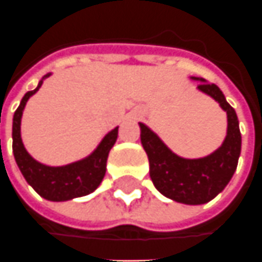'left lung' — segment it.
<instances>
[{"instance_id": "left-lung-1", "label": "left lung", "mask_w": 262, "mask_h": 262, "mask_svg": "<svg viewBox=\"0 0 262 262\" xmlns=\"http://www.w3.org/2000/svg\"><path fill=\"white\" fill-rule=\"evenodd\" d=\"M198 79V78H194ZM198 90L227 111L228 129L223 145L208 157L187 160L176 155L145 124L140 122L141 144L148 155L149 177L162 195L177 203L198 205L211 201L230 183L241 152V133L235 110L215 84L200 79Z\"/></svg>"}]
</instances>
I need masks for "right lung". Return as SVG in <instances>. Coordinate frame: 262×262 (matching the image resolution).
Listing matches in <instances>:
<instances>
[{"label": "right lung", "mask_w": 262, "mask_h": 262, "mask_svg": "<svg viewBox=\"0 0 262 262\" xmlns=\"http://www.w3.org/2000/svg\"><path fill=\"white\" fill-rule=\"evenodd\" d=\"M48 75H45L47 78ZM42 81L32 91H28L23 97L19 107L14 114L12 120V152L19 171L27 183L37 191L39 195L50 201H67L77 196L88 195L100 185L107 169V158L110 149L117 141L118 127L108 133L101 144L85 160L68 164L66 167H47L35 161L25 151L21 141V117L25 104L32 94L39 90Z\"/></svg>", "instance_id": "1"}]
</instances>
